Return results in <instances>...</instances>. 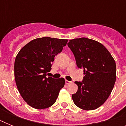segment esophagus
Segmentation results:
<instances>
[{"mask_svg":"<svg viewBox=\"0 0 126 126\" xmlns=\"http://www.w3.org/2000/svg\"><path fill=\"white\" fill-rule=\"evenodd\" d=\"M65 84H69L70 83H71V81H67V80H65Z\"/></svg>","mask_w":126,"mask_h":126,"instance_id":"1","label":"esophagus"}]
</instances>
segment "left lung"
Wrapping results in <instances>:
<instances>
[{
  "instance_id": "1",
  "label": "left lung",
  "mask_w": 126,
  "mask_h": 126,
  "mask_svg": "<svg viewBox=\"0 0 126 126\" xmlns=\"http://www.w3.org/2000/svg\"><path fill=\"white\" fill-rule=\"evenodd\" d=\"M76 65L84 69L82 82L75 81L78 91L72 94L74 104L85 110L100 107L110 96L116 80V64L102 43L87 38L70 40L67 43Z\"/></svg>"
}]
</instances>
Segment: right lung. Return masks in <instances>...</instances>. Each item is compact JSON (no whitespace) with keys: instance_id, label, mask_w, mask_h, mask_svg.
<instances>
[{"instance_id":"add662e5","label":"right lung","mask_w":126,"mask_h":126,"mask_svg":"<svg viewBox=\"0 0 126 126\" xmlns=\"http://www.w3.org/2000/svg\"><path fill=\"white\" fill-rule=\"evenodd\" d=\"M67 40L43 37L34 39L20 50L14 62L17 90L27 104L36 109H47L56 101L64 87L63 78H46L54 57L62 52Z\"/></svg>"}]
</instances>
